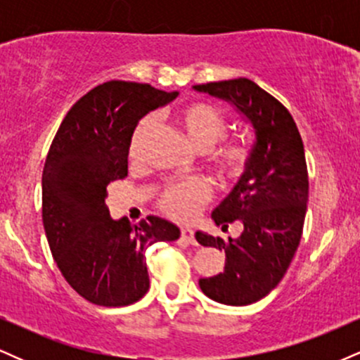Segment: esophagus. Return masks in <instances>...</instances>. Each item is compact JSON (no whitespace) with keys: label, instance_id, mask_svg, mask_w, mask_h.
I'll return each instance as SVG.
<instances>
[{"label":"esophagus","instance_id":"esophagus-1","mask_svg":"<svg viewBox=\"0 0 360 360\" xmlns=\"http://www.w3.org/2000/svg\"><path fill=\"white\" fill-rule=\"evenodd\" d=\"M181 238L186 243H196V238H194V232L191 229H181Z\"/></svg>","mask_w":360,"mask_h":360}]
</instances>
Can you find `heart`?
Here are the masks:
<instances>
[{"label":"heart","instance_id":"1","mask_svg":"<svg viewBox=\"0 0 360 360\" xmlns=\"http://www.w3.org/2000/svg\"><path fill=\"white\" fill-rule=\"evenodd\" d=\"M174 122L184 137L198 150H205L210 166L221 179H238L252 160V143L247 137H224L226 118L217 106L206 101L184 103L174 111ZM150 130V120L142 118L135 125L128 142V155L137 159L142 142ZM212 198L203 179H188L169 184L160 193L157 205L177 221H191Z\"/></svg>","mask_w":360,"mask_h":360}]
</instances>
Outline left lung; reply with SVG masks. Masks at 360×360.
Listing matches in <instances>:
<instances>
[{"mask_svg":"<svg viewBox=\"0 0 360 360\" xmlns=\"http://www.w3.org/2000/svg\"><path fill=\"white\" fill-rule=\"evenodd\" d=\"M194 89L237 106L257 137L249 167L212 214L223 229L240 220L242 235L223 240L196 232L201 245L226 255L223 272L200 279L201 291L218 303L245 307L278 286L300 245L309 189L303 140L286 106L247 77Z\"/></svg>","mask_w":360,"mask_h":360,"instance_id":"left-lung-1","label":"left lung"}]
</instances>
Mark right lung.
<instances>
[{"label": "right lung", "instance_id": "right-lung-1", "mask_svg": "<svg viewBox=\"0 0 360 360\" xmlns=\"http://www.w3.org/2000/svg\"><path fill=\"white\" fill-rule=\"evenodd\" d=\"M150 84L108 81L74 103L45 159L42 220L64 279L98 307H127L148 291L147 247L179 238L159 217L115 221L106 188L128 174V142L147 111L172 101Z\"/></svg>", "mask_w": 360, "mask_h": 360}]
</instances>
